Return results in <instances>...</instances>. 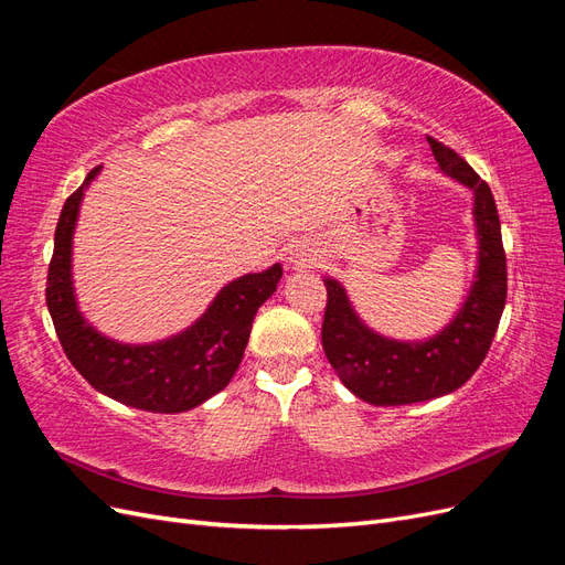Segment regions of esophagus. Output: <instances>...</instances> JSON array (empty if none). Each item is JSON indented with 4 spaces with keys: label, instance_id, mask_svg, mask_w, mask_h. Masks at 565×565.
I'll return each instance as SVG.
<instances>
[{
    "label": "esophagus",
    "instance_id": "obj_1",
    "mask_svg": "<svg viewBox=\"0 0 565 565\" xmlns=\"http://www.w3.org/2000/svg\"><path fill=\"white\" fill-rule=\"evenodd\" d=\"M285 259H287L289 268H306V266H313L318 262V254L306 245H292V249L287 252Z\"/></svg>",
    "mask_w": 565,
    "mask_h": 565
}]
</instances>
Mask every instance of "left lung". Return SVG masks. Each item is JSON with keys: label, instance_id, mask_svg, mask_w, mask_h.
<instances>
[{"label": "left lung", "instance_id": "8db88e82", "mask_svg": "<svg viewBox=\"0 0 565 565\" xmlns=\"http://www.w3.org/2000/svg\"><path fill=\"white\" fill-rule=\"evenodd\" d=\"M429 146L440 172L471 188L478 266L457 316L422 341H398L370 330L344 285L324 278V355L353 396L370 405H409L457 391L483 363L504 311L507 256L490 188L452 148L436 139H429Z\"/></svg>", "mask_w": 565, "mask_h": 565}]
</instances>
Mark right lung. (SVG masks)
I'll return each instance as SVG.
<instances>
[{
	"mask_svg": "<svg viewBox=\"0 0 565 565\" xmlns=\"http://www.w3.org/2000/svg\"><path fill=\"white\" fill-rule=\"evenodd\" d=\"M98 172L100 167H94L63 204L46 276L51 320L67 361L104 396L146 413H185L216 396L233 380L243 361L254 316L278 289L282 266L273 264L221 287L207 311L191 328L169 339L122 344L100 334L82 316L73 287V235L79 204Z\"/></svg>",
	"mask_w": 565,
	"mask_h": 565,
	"instance_id": "1",
	"label": "right lung"
}]
</instances>
